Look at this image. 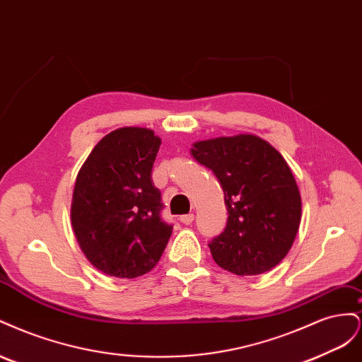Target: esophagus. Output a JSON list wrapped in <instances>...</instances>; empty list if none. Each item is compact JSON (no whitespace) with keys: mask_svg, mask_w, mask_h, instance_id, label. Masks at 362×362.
<instances>
[{"mask_svg":"<svg viewBox=\"0 0 362 362\" xmlns=\"http://www.w3.org/2000/svg\"><path fill=\"white\" fill-rule=\"evenodd\" d=\"M193 221H194V214H184L180 217V222L182 225H192Z\"/></svg>","mask_w":362,"mask_h":362,"instance_id":"obj_1","label":"esophagus"}]
</instances>
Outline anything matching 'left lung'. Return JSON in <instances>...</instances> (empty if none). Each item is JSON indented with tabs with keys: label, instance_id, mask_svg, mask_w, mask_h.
I'll return each mask as SVG.
<instances>
[{
	"label": "left lung",
	"instance_id": "obj_1",
	"mask_svg": "<svg viewBox=\"0 0 362 362\" xmlns=\"http://www.w3.org/2000/svg\"><path fill=\"white\" fill-rule=\"evenodd\" d=\"M194 160L225 193L228 222L208 247L217 266L238 276L261 275L284 259L300 225V193L279 152L252 134L196 141Z\"/></svg>",
	"mask_w": 362,
	"mask_h": 362
}]
</instances>
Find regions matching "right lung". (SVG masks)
Returning a JSON list of instances; mask_svg holds the SVG:
<instances>
[{
	"label": "right lung",
	"instance_id": "obj_1",
	"mask_svg": "<svg viewBox=\"0 0 362 362\" xmlns=\"http://www.w3.org/2000/svg\"><path fill=\"white\" fill-rule=\"evenodd\" d=\"M161 140L127 127L100 140L75 181L71 218L80 247L105 275L133 279L156 267L173 225L161 217L152 168Z\"/></svg>",
	"mask_w": 362,
	"mask_h": 362
}]
</instances>
